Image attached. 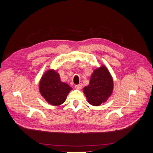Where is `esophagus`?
<instances>
[{
    "label": "esophagus",
    "instance_id": "esophagus-1",
    "mask_svg": "<svg viewBox=\"0 0 153 153\" xmlns=\"http://www.w3.org/2000/svg\"><path fill=\"white\" fill-rule=\"evenodd\" d=\"M75 88H76V89H81L82 88V85L81 84L76 85H75Z\"/></svg>",
    "mask_w": 153,
    "mask_h": 153
}]
</instances>
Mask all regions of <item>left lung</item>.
I'll return each instance as SVG.
<instances>
[{"instance_id": "8db88e82", "label": "left lung", "mask_w": 153, "mask_h": 153, "mask_svg": "<svg viewBox=\"0 0 153 153\" xmlns=\"http://www.w3.org/2000/svg\"><path fill=\"white\" fill-rule=\"evenodd\" d=\"M112 77L105 66L96 69L92 73L89 85L84 87L88 102L93 106L105 103L113 91Z\"/></svg>"}]
</instances>
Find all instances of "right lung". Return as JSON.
<instances>
[{
    "instance_id": "obj_1",
    "label": "right lung",
    "mask_w": 153,
    "mask_h": 153,
    "mask_svg": "<svg viewBox=\"0 0 153 153\" xmlns=\"http://www.w3.org/2000/svg\"><path fill=\"white\" fill-rule=\"evenodd\" d=\"M72 88L61 81L59 74L52 69L47 71L39 82L41 94L47 102L54 106L62 104Z\"/></svg>"
}]
</instances>
